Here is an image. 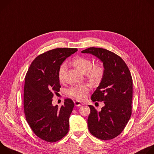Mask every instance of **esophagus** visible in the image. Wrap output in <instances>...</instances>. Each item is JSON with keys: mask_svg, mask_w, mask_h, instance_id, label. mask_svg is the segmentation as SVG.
<instances>
[{"mask_svg": "<svg viewBox=\"0 0 154 154\" xmlns=\"http://www.w3.org/2000/svg\"><path fill=\"white\" fill-rule=\"evenodd\" d=\"M74 103H75V106H81V105H83V104L81 103V102L79 101H75Z\"/></svg>", "mask_w": 154, "mask_h": 154, "instance_id": "esophagus-1", "label": "esophagus"}]
</instances>
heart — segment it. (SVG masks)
Wrapping results in <instances>:
<instances>
[{
  "mask_svg": "<svg viewBox=\"0 0 154 154\" xmlns=\"http://www.w3.org/2000/svg\"><path fill=\"white\" fill-rule=\"evenodd\" d=\"M70 64L81 73L86 74L87 79L94 84L100 83L105 73L103 66L98 63L92 65V62L87 57L76 56L71 60ZM65 71L66 65L62 64L58 71V78L60 82L64 79ZM89 91V87L86 85H80L72 87L68 90L67 93L73 98L82 100L86 97Z\"/></svg>",
  "mask_w": 154,
  "mask_h": 154,
  "instance_id": "b5f03b06",
  "label": "heart"
}]
</instances>
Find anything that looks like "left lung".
I'll return each mask as SVG.
<instances>
[{
	"label": "left lung",
	"mask_w": 154,
	"mask_h": 154,
	"mask_svg": "<svg viewBox=\"0 0 154 154\" xmlns=\"http://www.w3.org/2000/svg\"><path fill=\"white\" fill-rule=\"evenodd\" d=\"M81 53L96 56L103 62L105 70L103 78L91 96L93 101H103L105 106L98 112L89 105V130L100 140H112L124 130L131 115L133 80L130 72L120 56L107 49L92 47Z\"/></svg>",
	"instance_id": "obj_1"
}]
</instances>
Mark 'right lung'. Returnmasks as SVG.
Segmentation results:
<instances>
[{"label":"right lung","mask_w":154,"mask_h":154,"mask_svg":"<svg viewBox=\"0 0 154 154\" xmlns=\"http://www.w3.org/2000/svg\"><path fill=\"white\" fill-rule=\"evenodd\" d=\"M77 51L63 48L46 51L33 60L26 75L24 109L26 121L33 133L47 142L59 141L69 130L73 101L66 98L59 108L52 105V98L61 88L58 78L61 64Z\"/></svg>","instance_id":"obj_1"}]
</instances>
